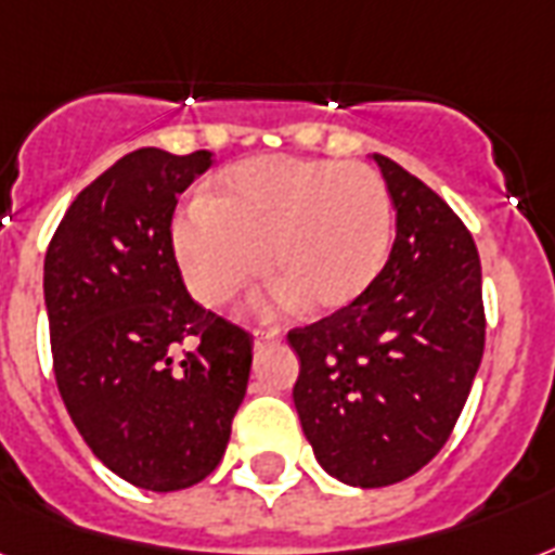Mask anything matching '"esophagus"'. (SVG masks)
Instances as JSON below:
<instances>
[{
	"instance_id": "34e87169",
	"label": "esophagus",
	"mask_w": 555,
	"mask_h": 555,
	"mask_svg": "<svg viewBox=\"0 0 555 555\" xmlns=\"http://www.w3.org/2000/svg\"><path fill=\"white\" fill-rule=\"evenodd\" d=\"M282 340V332H276V328H256L253 332V344H256V349H261V346H273Z\"/></svg>"
}]
</instances>
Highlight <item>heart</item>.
Segmentation results:
<instances>
[{
	"mask_svg": "<svg viewBox=\"0 0 555 555\" xmlns=\"http://www.w3.org/2000/svg\"><path fill=\"white\" fill-rule=\"evenodd\" d=\"M392 227L390 192L370 168L268 156L177 211L171 247L203 306L227 302L268 261L273 302L340 311L384 270Z\"/></svg>",
	"mask_w": 555,
	"mask_h": 555,
	"instance_id": "obj_1",
	"label": "heart"
}]
</instances>
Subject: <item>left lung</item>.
<instances>
[{
    "instance_id": "1",
    "label": "left lung",
    "mask_w": 555,
    "mask_h": 555,
    "mask_svg": "<svg viewBox=\"0 0 555 555\" xmlns=\"http://www.w3.org/2000/svg\"><path fill=\"white\" fill-rule=\"evenodd\" d=\"M396 209L390 259L366 294L287 332L294 404L317 463L340 483L408 480L446 446L483 358L480 256L454 209L372 156Z\"/></svg>"
}]
</instances>
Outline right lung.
<instances>
[{
    "label": "right lung",
    "instance_id": "1",
    "mask_svg": "<svg viewBox=\"0 0 555 555\" xmlns=\"http://www.w3.org/2000/svg\"><path fill=\"white\" fill-rule=\"evenodd\" d=\"M209 165V151L121 156L72 201L42 268L63 404L92 454L147 492L218 468L253 366V337L194 302L171 247L177 194ZM177 345L193 346L180 362Z\"/></svg>",
    "mask_w": 555,
    "mask_h": 555
}]
</instances>
